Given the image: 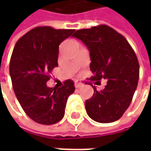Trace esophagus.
Masks as SVG:
<instances>
[{
  "label": "esophagus",
  "instance_id": "1",
  "mask_svg": "<svg viewBox=\"0 0 151 151\" xmlns=\"http://www.w3.org/2000/svg\"><path fill=\"white\" fill-rule=\"evenodd\" d=\"M83 86V83L78 81V80H76L75 81V87L76 88H78V87H81Z\"/></svg>",
  "mask_w": 151,
  "mask_h": 151
}]
</instances>
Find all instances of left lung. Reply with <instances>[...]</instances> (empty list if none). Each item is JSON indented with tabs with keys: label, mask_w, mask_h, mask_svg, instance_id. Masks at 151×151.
<instances>
[{
	"label": "left lung",
	"mask_w": 151,
	"mask_h": 151,
	"mask_svg": "<svg viewBox=\"0 0 151 151\" xmlns=\"http://www.w3.org/2000/svg\"><path fill=\"white\" fill-rule=\"evenodd\" d=\"M73 37L80 39L90 51L89 79H107L101 92L93 88V95L86 101V110L91 119L108 123L119 120L129 106L139 79V63L127 39L107 25L77 30Z\"/></svg>",
	"instance_id": "1"
}]
</instances>
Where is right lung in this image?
Returning a JSON list of instances; mask_svg holds the SVG:
<instances>
[{
	"instance_id": "obj_1",
	"label": "right lung",
	"mask_w": 151,
	"mask_h": 151,
	"mask_svg": "<svg viewBox=\"0 0 151 151\" xmlns=\"http://www.w3.org/2000/svg\"><path fill=\"white\" fill-rule=\"evenodd\" d=\"M74 29L36 27L15 44L9 73L15 96L26 114L34 122L51 125L65 115L68 97L74 92V82L67 79L62 87L46 86L50 73L57 67L59 45Z\"/></svg>"
}]
</instances>
